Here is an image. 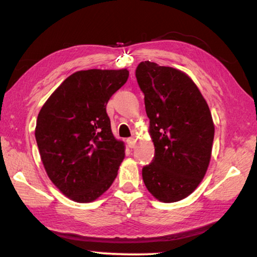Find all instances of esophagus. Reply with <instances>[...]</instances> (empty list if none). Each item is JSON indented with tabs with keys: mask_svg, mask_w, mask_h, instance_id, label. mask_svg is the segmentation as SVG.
<instances>
[{
	"mask_svg": "<svg viewBox=\"0 0 257 257\" xmlns=\"http://www.w3.org/2000/svg\"><path fill=\"white\" fill-rule=\"evenodd\" d=\"M127 144L128 146L130 147V149H134L135 146H136V139H135L134 137H130L127 139Z\"/></svg>",
	"mask_w": 257,
	"mask_h": 257,
	"instance_id": "34e87169",
	"label": "esophagus"
}]
</instances>
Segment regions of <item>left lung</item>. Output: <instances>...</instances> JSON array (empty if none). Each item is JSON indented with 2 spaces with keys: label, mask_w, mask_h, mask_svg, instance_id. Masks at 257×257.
<instances>
[{
  "label": "left lung",
  "mask_w": 257,
  "mask_h": 257,
  "mask_svg": "<svg viewBox=\"0 0 257 257\" xmlns=\"http://www.w3.org/2000/svg\"><path fill=\"white\" fill-rule=\"evenodd\" d=\"M136 78L155 147L143 180L159 201H181L196 189L210 163L214 139L210 108L194 81L177 69L145 61L138 64Z\"/></svg>",
  "instance_id": "left-lung-1"
}]
</instances>
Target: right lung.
I'll list each match as a JSON object with an SVG mask.
<instances>
[{"mask_svg":"<svg viewBox=\"0 0 257 257\" xmlns=\"http://www.w3.org/2000/svg\"><path fill=\"white\" fill-rule=\"evenodd\" d=\"M129 77L121 70L72 73L41 108L35 137L51 181L72 201L89 203L118 175L124 145L111 132L108 99Z\"/></svg>","mask_w":257,"mask_h":257,"instance_id":"add662e5","label":"right lung"}]
</instances>
